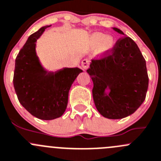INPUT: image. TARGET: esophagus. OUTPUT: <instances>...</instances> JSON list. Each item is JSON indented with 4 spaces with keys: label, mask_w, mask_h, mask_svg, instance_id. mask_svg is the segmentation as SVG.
Listing matches in <instances>:
<instances>
[{
    "label": "esophagus",
    "mask_w": 161,
    "mask_h": 161,
    "mask_svg": "<svg viewBox=\"0 0 161 161\" xmlns=\"http://www.w3.org/2000/svg\"><path fill=\"white\" fill-rule=\"evenodd\" d=\"M90 60H88V59H85L82 61V67L85 70H87L89 68H90Z\"/></svg>",
    "instance_id": "esophagus-1"
}]
</instances>
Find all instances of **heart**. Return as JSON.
Wrapping results in <instances>:
<instances>
[{"label": "heart", "instance_id": "obj_1", "mask_svg": "<svg viewBox=\"0 0 161 161\" xmlns=\"http://www.w3.org/2000/svg\"><path fill=\"white\" fill-rule=\"evenodd\" d=\"M90 41L94 46H99L102 43V48L104 50H110L114 46V40L112 37H105L104 34L95 33L90 37Z\"/></svg>", "mask_w": 161, "mask_h": 161}]
</instances>
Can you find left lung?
<instances>
[{
  "instance_id": "1",
  "label": "left lung",
  "mask_w": 161,
  "mask_h": 161,
  "mask_svg": "<svg viewBox=\"0 0 161 161\" xmlns=\"http://www.w3.org/2000/svg\"><path fill=\"white\" fill-rule=\"evenodd\" d=\"M112 29L124 35L121 30ZM87 72L93 82L95 106L105 118H125L146 99L149 86L146 63L130 37L119 39L112 54L92 60Z\"/></svg>"
}]
</instances>
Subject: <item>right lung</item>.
Wrapping results in <instances>:
<instances>
[{
    "instance_id": "add662e5",
    "label": "right lung",
    "mask_w": 161,
    "mask_h": 161,
    "mask_svg": "<svg viewBox=\"0 0 161 161\" xmlns=\"http://www.w3.org/2000/svg\"><path fill=\"white\" fill-rule=\"evenodd\" d=\"M51 26V25H50ZM41 27L28 37L15 59L13 85L20 104L34 116L43 120L64 113L71 85L82 70L64 68L49 71L36 53V42L46 28Z\"/></svg>"
}]
</instances>
